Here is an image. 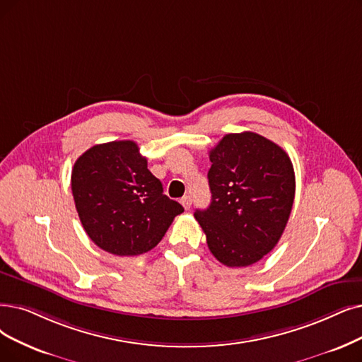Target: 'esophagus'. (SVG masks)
I'll return each mask as SVG.
<instances>
[{
    "instance_id": "1",
    "label": "esophagus",
    "mask_w": 362,
    "mask_h": 362,
    "mask_svg": "<svg viewBox=\"0 0 362 362\" xmlns=\"http://www.w3.org/2000/svg\"><path fill=\"white\" fill-rule=\"evenodd\" d=\"M181 205L184 206V209H190V206H192V197L190 196H184L181 199Z\"/></svg>"
}]
</instances>
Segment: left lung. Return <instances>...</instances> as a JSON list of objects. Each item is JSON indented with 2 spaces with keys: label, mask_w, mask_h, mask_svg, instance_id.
Wrapping results in <instances>:
<instances>
[{
  "label": "left lung",
  "mask_w": 362,
  "mask_h": 362,
  "mask_svg": "<svg viewBox=\"0 0 362 362\" xmlns=\"http://www.w3.org/2000/svg\"><path fill=\"white\" fill-rule=\"evenodd\" d=\"M211 205L194 218L220 263L245 267L279 242L296 194L291 158L278 144L254 134H228L209 151Z\"/></svg>",
  "instance_id": "8db88e82"
}]
</instances>
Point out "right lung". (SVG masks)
Returning <instances> with one entry per match:
<instances>
[{
    "instance_id": "1",
    "label": "right lung",
    "mask_w": 362,
    "mask_h": 362,
    "mask_svg": "<svg viewBox=\"0 0 362 362\" xmlns=\"http://www.w3.org/2000/svg\"><path fill=\"white\" fill-rule=\"evenodd\" d=\"M80 221L100 250L120 257L148 252L184 208L163 194L134 141L98 144L71 173Z\"/></svg>"
}]
</instances>
